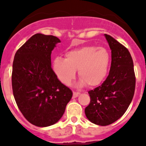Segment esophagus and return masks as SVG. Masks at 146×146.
<instances>
[{"mask_svg":"<svg viewBox=\"0 0 146 146\" xmlns=\"http://www.w3.org/2000/svg\"><path fill=\"white\" fill-rule=\"evenodd\" d=\"M80 94V92H77V91H74V92H73V98L77 97V96H79Z\"/></svg>","mask_w":146,"mask_h":146,"instance_id":"obj_1","label":"esophagus"}]
</instances>
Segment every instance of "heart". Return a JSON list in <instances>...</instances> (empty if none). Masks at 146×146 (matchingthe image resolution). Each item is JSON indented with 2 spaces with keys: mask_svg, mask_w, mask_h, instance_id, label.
<instances>
[{
  "mask_svg": "<svg viewBox=\"0 0 146 146\" xmlns=\"http://www.w3.org/2000/svg\"><path fill=\"white\" fill-rule=\"evenodd\" d=\"M110 63V55L107 49L87 45L67 52L66 58H55L53 71L62 83L69 86L78 69L80 84L94 87L106 77Z\"/></svg>",
  "mask_w": 146,
  "mask_h": 146,
  "instance_id": "b5f03b06",
  "label": "heart"
}]
</instances>
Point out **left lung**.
Segmentation results:
<instances>
[{"instance_id":"obj_1","label":"left lung","mask_w":146,"mask_h":146,"mask_svg":"<svg viewBox=\"0 0 146 146\" xmlns=\"http://www.w3.org/2000/svg\"><path fill=\"white\" fill-rule=\"evenodd\" d=\"M104 36L111 50V66L102 84L88 91L91 102L85 109L88 119L99 126L111 124L124 114L133 99L136 82L128 49L111 36Z\"/></svg>"}]
</instances>
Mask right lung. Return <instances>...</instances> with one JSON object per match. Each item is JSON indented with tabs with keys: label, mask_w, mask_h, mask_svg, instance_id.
I'll use <instances>...</instances> for the list:
<instances>
[{
	"label": "right lung",
	"mask_w": 146,
	"mask_h": 146,
	"mask_svg": "<svg viewBox=\"0 0 146 146\" xmlns=\"http://www.w3.org/2000/svg\"><path fill=\"white\" fill-rule=\"evenodd\" d=\"M59 42L52 35L36 33L18 49L13 61L11 84L17 105L30 123L40 127L57 123L72 96L51 67V53Z\"/></svg>",
	"instance_id": "add662e5"
}]
</instances>
